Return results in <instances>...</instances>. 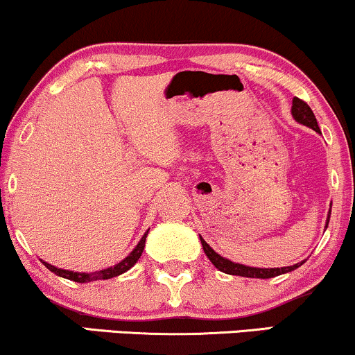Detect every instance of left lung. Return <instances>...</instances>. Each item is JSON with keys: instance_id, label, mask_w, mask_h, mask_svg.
<instances>
[{"instance_id": "8db88e82", "label": "left lung", "mask_w": 355, "mask_h": 355, "mask_svg": "<svg viewBox=\"0 0 355 355\" xmlns=\"http://www.w3.org/2000/svg\"><path fill=\"white\" fill-rule=\"evenodd\" d=\"M292 115H294V118L299 121V123L309 126V128L315 130V132L320 133V128H319V125H317L315 115H313L311 107H309L304 100L297 98V96L292 100ZM329 218H331V211H329ZM329 218H327V223H329ZM325 229H327V225H325ZM200 240H202L203 252H205L207 257H209L210 262L214 263V266L217 267L220 272H225V274H230V275L250 277V279H272V277L282 275V274H287V272L295 270L297 267H300L304 263V262H300V263H295V266L280 267V268L247 267V266H242V263H235V262H232V260L223 259V257L218 255L217 252H215L214 248H211L202 237H200Z\"/></svg>"}]
</instances>
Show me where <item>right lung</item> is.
Instances as JSON below:
<instances>
[{
    "label": "right lung",
    "mask_w": 355,
    "mask_h": 355,
    "mask_svg": "<svg viewBox=\"0 0 355 355\" xmlns=\"http://www.w3.org/2000/svg\"><path fill=\"white\" fill-rule=\"evenodd\" d=\"M146 235H148V232H145V235L141 237L140 242H138V245L133 248V252L130 254L126 259L121 260L120 263H116V266L110 267V268H105V270H100V272H92V274H83V272H70V270H63V268H56L53 267L51 263H44V267L48 268V270H51L53 274L63 277V279H68V280H73V282H80V284H85V282H93V280H107V279H112V277H116V275H121L123 272L130 270L133 266L137 263V260L140 259L141 252H144L145 248V240H146Z\"/></svg>",
    "instance_id": "obj_1"
}]
</instances>
